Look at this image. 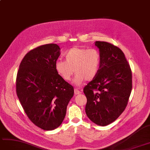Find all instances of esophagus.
Listing matches in <instances>:
<instances>
[{"label":"esophagus","instance_id":"esophagus-1","mask_svg":"<svg viewBox=\"0 0 150 150\" xmlns=\"http://www.w3.org/2000/svg\"><path fill=\"white\" fill-rule=\"evenodd\" d=\"M81 91H79V90H78L77 88H75L74 89V94L75 95H78L79 93H81Z\"/></svg>","mask_w":150,"mask_h":150}]
</instances>
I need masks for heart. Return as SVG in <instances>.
Listing matches in <instances>:
<instances>
[{
	"label": "heart",
	"mask_w": 150,
	"mask_h": 150,
	"mask_svg": "<svg viewBox=\"0 0 150 150\" xmlns=\"http://www.w3.org/2000/svg\"><path fill=\"white\" fill-rule=\"evenodd\" d=\"M65 60H58L55 69L58 74L65 81H70L74 72L76 85H80L85 80L90 81L96 77L100 69V54L96 49L75 46L65 54Z\"/></svg>",
	"instance_id": "obj_1"
}]
</instances>
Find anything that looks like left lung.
<instances>
[{"mask_svg": "<svg viewBox=\"0 0 150 150\" xmlns=\"http://www.w3.org/2000/svg\"><path fill=\"white\" fill-rule=\"evenodd\" d=\"M100 54L96 77L83 88L87 102L85 112L98 125L115 122L126 108L132 88V71L118 47L104 41L95 43Z\"/></svg>", "mask_w": 150, "mask_h": 150, "instance_id": "obj_1", "label": "left lung"}]
</instances>
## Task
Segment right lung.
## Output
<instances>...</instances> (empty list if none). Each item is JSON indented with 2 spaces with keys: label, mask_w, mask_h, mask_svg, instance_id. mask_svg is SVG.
I'll list each match as a JSON object with an SVG mask.
<instances>
[{
  "label": "right lung",
  "mask_w": 150,
  "mask_h": 150,
  "mask_svg": "<svg viewBox=\"0 0 150 150\" xmlns=\"http://www.w3.org/2000/svg\"><path fill=\"white\" fill-rule=\"evenodd\" d=\"M56 44L40 46L28 52L17 73V96L30 121L45 130L59 127L74 88L58 74L55 63L60 56Z\"/></svg>",
  "instance_id": "1"
}]
</instances>
